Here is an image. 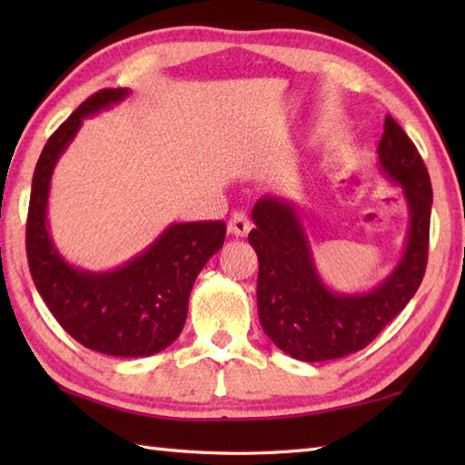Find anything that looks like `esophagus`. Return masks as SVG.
<instances>
[{
    "mask_svg": "<svg viewBox=\"0 0 465 465\" xmlns=\"http://www.w3.org/2000/svg\"><path fill=\"white\" fill-rule=\"evenodd\" d=\"M250 227H252V223L248 220V215H245L243 212H235L230 217V222H227V232L233 233L235 238H243V235H248Z\"/></svg>",
    "mask_w": 465,
    "mask_h": 465,
    "instance_id": "esophagus-1",
    "label": "esophagus"
}]
</instances>
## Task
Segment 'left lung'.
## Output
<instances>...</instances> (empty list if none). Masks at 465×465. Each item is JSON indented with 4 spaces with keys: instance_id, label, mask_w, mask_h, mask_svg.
<instances>
[{
    "instance_id": "8db88e82",
    "label": "left lung",
    "mask_w": 465,
    "mask_h": 465,
    "mask_svg": "<svg viewBox=\"0 0 465 465\" xmlns=\"http://www.w3.org/2000/svg\"><path fill=\"white\" fill-rule=\"evenodd\" d=\"M378 163L406 197L410 230L401 260L370 292L338 293L320 278L298 205L263 195L253 205L250 243L258 253V313L263 331L302 361H328L363 350L406 308L428 263L431 182L416 145L385 115Z\"/></svg>"
}]
</instances>
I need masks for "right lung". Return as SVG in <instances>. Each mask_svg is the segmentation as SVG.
<instances>
[{
  "label": "right lung",
  "instance_id": "add662e5",
  "mask_svg": "<svg viewBox=\"0 0 465 465\" xmlns=\"http://www.w3.org/2000/svg\"><path fill=\"white\" fill-rule=\"evenodd\" d=\"M127 95L125 87L94 94L47 140L32 180L25 250L39 295L75 341L115 358H145L165 350L182 333L193 282L222 250L225 223L167 225L150 248L110 272L74 268L59 255L47 225L54 167L85 117Z\"/></svg>",
  "mask_w": 465,
  "mask_h": 465
}]
</instances>
